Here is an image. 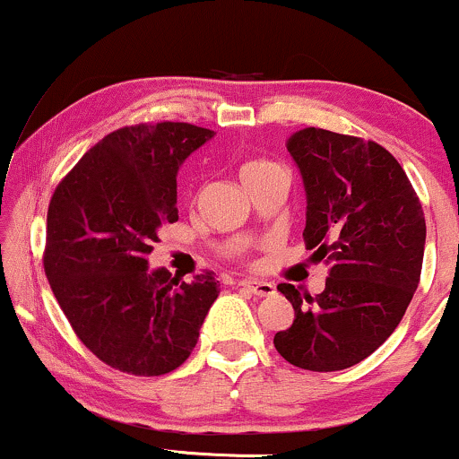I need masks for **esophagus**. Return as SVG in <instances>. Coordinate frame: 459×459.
<instances>
[{
  "label": "esophagus",
  "mask_w": 459,
  "mask_h": 459,
  "mask_svg": "<svg viewBox=\"0 0 459 459\" xmlns=\"http://www.w3.org/2000/svg\"><path fill=\"white\" fill-rule=\"evenodd\" d=\"M239 287H244L250 293H255V296H261V298L273 296V293H276V287H273L272 282L256 281V278H246V281L239 282Z\"/></svg>",
  "instance_id": "esophagus-1"
}]
</instances>
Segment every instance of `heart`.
I'll return each instance as SVG.
<instances>
[{
  "label": "heart",
  "mask_w": 459,
  "mask_h": 459,
  "mask_svg": "<svg viewBox=\"0 0 459 459\" xmlns=\"http://www.w3.org/2000/svg\"><path fill=\"white\" fill-rule=\"evenodd\" d=\"M267 168H273V163L272 161H263V160L247 161V163H244V168H241V178L250 177V175H256V172L267 170Z\"/></svg>",
  "instance_id": "heart-1"
}]
</instances>
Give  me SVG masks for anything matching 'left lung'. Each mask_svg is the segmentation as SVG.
<instances>
[{
    "instance_id": "1",
    "label": "left lung",
    "mask_w": 459,
    "mask_h": 459,
    "mask_svg": "<svg viewBox=\"0 0 459 459\" xmlns=\"http://www.w3.org/2000/svg\"><path fill=\"white\" fill-rule=\"evenodd\" d=\"M287 151L307 192L304 241L330 278L304 299L293 284H278L296 319L273 347L299 368L341 371L371 356L402 321L423 267V209L403 168L376 142L308 127Z\"/></svg>"
}]
</instances>
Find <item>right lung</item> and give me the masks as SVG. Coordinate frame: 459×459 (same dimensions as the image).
I'll return each instance as SVG.
<instances>
[{"instance_id":"add662e5","label":"right lung","mask_w":459,"mask_h":459,"mask_svg":"<svg viewBox=\"0 0 459 459\" xmlns=\"http://www.w3.org/2000/svg\"><path fill=\"white\" fill-rule=\"evenodd\" d=\"M213 135L187 123L123 127L97 142L51 198L47 281L82 343L118 371L181 367L218 298L212 272L183 282L146 259L161 226L178 220V168Z\"/></svg>"}]
</instances>
